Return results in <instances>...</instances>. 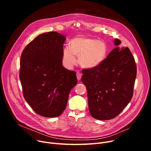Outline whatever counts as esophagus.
Returning <instances> with one entry per match:
<instances>
[{
	"label": "esophagus",
	"mask_w": 151,
	"mask_h": 151,
	"mask_svg": "<svg viewBox=\"0 0 151 151\" xmlns=\"http://www.w3.org/2000/svg\"><path fill=\"white\" fill-rule=\"evenodd\" d=\"M76 77H77L78 80L80 81L81 78V73L80 72H79V71H78L76 73Z\"/></svg>",
	"instance_id": "1"
}]
</instances>
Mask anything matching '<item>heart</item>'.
I'll use <instances>...</instances> for the list:
<instances>
[{"instance_id": "1", "label": "heart", "mask_w": 151, "mask_h": 151, "mask_svg": "<svg viewBox=\"0 0 151 151\" xmlns=\"http://www.w3.org/2000/svg\"><path fill=\"white\" fill-rule=\"evenodd\" d=\"M69 45L62 51V62L68 68L76 63L75 55L79 57L83 67L93 69L100 65L108 55L106 44L96 38L78 37L71 40Z\"/></svg>"}]
</instances>
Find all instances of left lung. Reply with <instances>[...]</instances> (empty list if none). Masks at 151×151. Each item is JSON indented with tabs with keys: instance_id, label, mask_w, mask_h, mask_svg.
Wrapping results in <instances>:
<instances>
[{
	"instance_id": "8db88e82",
	"label": "left lung",
	"mask_w": 151,
	"mask_h": 151,
	"mask_svg": "<svg viewBox=\"0 0 151 151\" xmlns=\"http://www.w3.org/2000/svg\"><path fill=\"white\" fill-rule=\"evenodd\" d=\"M116 46L98 67L83 70L81 81L88 93L91 116L98 120H109L119 114L133 97L137 67L129 47Z\"/></svg>"
}]
</instances>
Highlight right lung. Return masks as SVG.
<instances>
[{"mask_svg": "<svg viewBox=\"0 0 151 151\" xmlns=\"http://www.w3.org/2000/svg\"><path fill=\"white\" fill-rule=\"evenodd\" d=\"M66 38L57 32L38 35L23 50L19 79L23 96L34 111L46 117L60 116L70 91L77 84L76 73L62 66Z\"/></svg>", "mask_w": 151, "mask_h": 151, "instance_id": "obj_1", "label": "right lung"}]
</instances>
